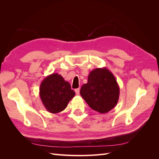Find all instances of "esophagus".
<instances>
[{
	"mask_svg": "<svg viewBox=\"0 0 159 159\" xmlns=\"http://www.w3.org/2000/svg\"><path fill=\"white\" fill-rule=\"evenodd\" d=\"M75 92L76 95H80V89H79V88L75 89Z\"/></svg>",
	"mask_w": 159,
	"mask_h": 159,
	"instance_id": "obj_1",
	"label": "esophagus"
}]
</instances>
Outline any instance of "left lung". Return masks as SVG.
<instances>
[{
	"mask_svg": "<svg viewBox=\"0 0 159 159\" xmlns=\"http://www.w3.org/2000/svg\"><path fill=\"white\" fill-rule=\"evenodd\" d=\"M120 89L113 74L107 68L91 71L88 83L81 86L80 94L89 106L100 113H106L117 105Z\"/></svg>",
	"mask_w": 159,
	"mask_h": 159,
	"instance_id": "left-lung-1",
	"label": "left lung"
}]
</instances>
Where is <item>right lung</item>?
<instances>
[{"mask_svg":"<svg viewBox=\"0 0 159 159\" xmlns=\"http://www.w3.org/2000/svg\"><path fill=\"white\" fill-rule=\"evenodd\" d=\"M75 94L70 84L57 73L46 77L40 86L42 102L48 111L52 113L64 110Z\"/></svg>","mask_w":159,"mask_h":159,"instance_id":"right-lung-1","label":"right lung"}]
</instances>
